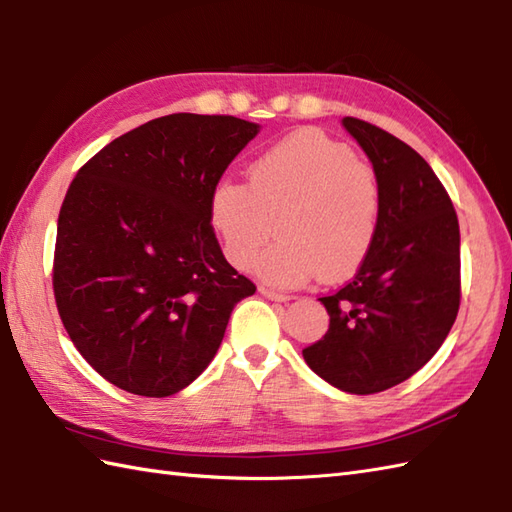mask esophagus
I'll return each instance as SVG.
<instances>
[{"mask_svg": "<svg viewBox=\"0 0 512 512\" xmlns=\"http://www.w3.org/2000/svg\"><path fill=\"white\" fill-rule=\"evenodd\" d=\"M258 291L263 293L265 298H269V300H276V302H287V300H291V295H289V293H282V291L269 289V287H260Z\"/></svg>", "mask_w": 512, "mask_h": 512, "instance_id": "obj_1", "label": "esophagus"}]
</instances>
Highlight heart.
I'll list each match as a JSON object with an SVG mask.
<instances>
[{"label": "heart", "instance_id": "obj_1", "mask_svg": "<svg viewBox=\"0 0 512 512\" xmlns=\"http://www.w3.org/2000/svg\"><path fill=\"white\" fill-rule=\"evenodd\" d=\"M379 219L377 170L320 131L293 133L249 166V184L225 177L210 197V221L236 269L254 265L276 227L280 241L258 258L256 274L280 287L315 271L324 282L355 274Z\"/></svg>", "mask_w": 512, "mask_h": 512}]
</instances>
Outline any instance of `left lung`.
<instances>
[{"label":"left lung","instance_id":"8db88e82","mask_svg":"<svg viewBox=\"0 0 512 512\" xmlns=\"http://www.w3.org/2000/svg\"><path fill=\"white\" fill-rule=\"evenodd\" d=\"M344 127L377 170L379 232L355 278L320 298L331 324L302 355L335 388L374 394L423 368L456 322L460 227L449 192L412 146L359 118Z\"/></svg>","mask_w":512,"mask_h":512}]
</instances>
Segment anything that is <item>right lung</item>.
I'll use <instances>...</instances> for the list:
<instances>
[{
  "label": "right lung",
  "mask_w": 512,
  "mask_h": 512,
  "mask_svg": "<svg viewBox=\"0 0 512 512\" xmlns=\"http://www.w3.org/2000/svg\"><path fill=\"white\" fill-rule=\"evenodd\" d=\"M258 133L234 116L170 113L85 162L63 199L52 289L72 344L102 379L162 399L212 361L256 285L210 221L225 168Z\"/></svg>",
  "instance_id": "right-lung-1"
}]
</instances>
